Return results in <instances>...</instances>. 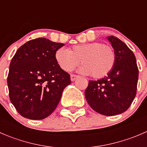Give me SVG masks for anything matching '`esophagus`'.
<instances>
[{
    "mask_svg": "<svg viewBox=\"0 0 147 147\" xmlns=\"http://www.w3.org/2000/svg\"><path fill=\"white\" fill-rule=\"evenodd\" d=\"M78 78H79V76H78V75H74V74H72V75H70V78H71V80L72 81H75V80Z\"/></svg>",
    "mask_w": 147,
    "mask_h": 147,
    "instance_id": "1",
    "label": "esophagus"
}]
</instances>
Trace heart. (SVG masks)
Instances as JSON below:
<instances>
[{
    "label": "heart",
    "instance_id": "b5f03b06",
    "mask_svg": "<svg viewBox=\"0 0 147 147\" xmlns=\"http://www.w3.org/2000/svg\"><path fill=\"white\" fill-rule=\"evenodd\" d=\"M55 60L63 70L72 71L80 63V71L95 79L105 78L115 67L116 53L112 46L101 42H92L60 48L55 55Z\"/></svg>",
    "mask_w": 147,
    "mask_h": 147
}]
</instances>
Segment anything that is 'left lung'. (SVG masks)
<instances>
[{"label": "left lung", "mask_w": 147, "mask_h": 147, "mask_svg": "<svg viewBox=\"0 0 147 147\" xmlns=\"http://www.w3.org/2000/svg\"><path fill=\"white\" fill-rule=\"evenodd\" d=\"M108 40L116 53L112 70L102 79L90 80L84 92L89 105L105 116L119 115L128 109L137 94L139 69L133 52L117 37Z\"/></svg>", "instance_id": "8db88e82"}]
</instances>
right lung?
<instances>
[{
	"label": "right lung",
	"mask_w": 147,
	"mask_h": 147,
	"mask_svg": "<svg viewBox=\"0 0 147 147\" xmlns=\"http://www.w3.org/2000/svg\"><path fill=\"white\" fill-rule=\"evenodd\" d=\"M65 45L44 38L31 40L18 48L12 58L8 87L10 102L23 117L40 120L55 109L70 75L55 57Z\"/></svg>",
	"instance_id": "right-lung-1"
}]
</instances>
